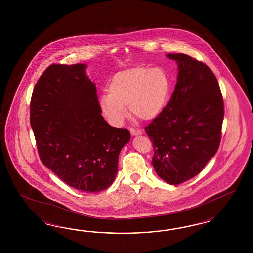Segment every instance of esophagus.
<instances>
[{
  "label": "esophagus",
  "instance_id": "esophagus-1",
  "mask_svg": "<svg viewBox=\"0 0 253 253\" xmlns=\"http://www.w3.org/2000/svg\"><path fill=\"white\" fill-rule=\"evenodd\" d=\"M130 134L132 135V136H135V135H139V134H141L142 133V131L140 130H136V129H132V128H130Z\"/></svg>",
  "mask_w": 253,
  "mask_h": 253
}]
</instances>
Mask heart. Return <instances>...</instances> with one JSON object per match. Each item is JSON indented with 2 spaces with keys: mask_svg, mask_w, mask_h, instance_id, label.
I'll use <instances>...</instances> for the list:
<instances>
[{
  "mask_svg": "<svg viewBox=\"0 0 253 253\" xmlns=\"http://www.w3.org/2000/svg\"><path fill=\"white\" fill-rule=\"evenodd\" d=\"M169 79L161 68L137 67L116 73L108 85V93L100 97L103 115L112 125L119 126L127 115L150 121L161 112L168 99Z\"/></svg>",
  "mask_w": 253,
  "mask_h": 253,
  "instance_id": "heart-1",
  "label": "heart"
}]
</instances>
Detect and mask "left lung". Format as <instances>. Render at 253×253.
<instances>
[{
    "instance_id": "left-lung-1",
    "label": "left lung",
    "mask_w": 253,
    "mask_h": 253,
    "mask_svg": "<svg viewBox=\"0 0 253 253\" xmlns=\"http://www.w3.org/2000/svg\"><path fill=\"white\" fill-rule=\"evenodd\" d=\"M167 56L178 64L176 86L145 130L157 174L176 185L198 175L217 152L224 108L218 81L206 64L187 54Z\"/></svg>"
}]
</instances>
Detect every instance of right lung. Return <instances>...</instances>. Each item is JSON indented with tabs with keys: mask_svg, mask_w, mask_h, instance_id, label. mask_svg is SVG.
Masks as SVG:
<instances>
[{
	"mask_svg": "<svg viewBox=\"0 0 253 253\" xmlns=\"http://www.w3.org/2000/svg\"><path fill=\"white\" fill-rule=\"evenodd\" d=\"M85 69V64H52L44 70L31 95V125L43 165L77 190L96 193L114 182L130 134L101 115Z\"/></svg>",
	"mask_w": 253,
	"mask_h": 253,
	"instance_id": "obj_1",
	"label": "right lung"
}]
</instances>
